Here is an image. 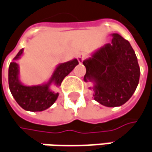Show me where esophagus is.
Listing matches in <instances>:
<instances>
[{
  "instance_id": "34e87169",
  "label": "esophagus",
  "mask_w": 152,
  "mask_h": 152,
  "mask_svg": "<svg viewBox=\"0 0 152 152\" xmlns=\"http://www.w3.org/2000/svg\"><path fill=\"white\" fill-rule=\"evenodd\" d=\"M86 58V54L85 53H79L78 55H77V60H78V62L80 64H82L83 62V60Z\"/></svg>"
}]
</instances>
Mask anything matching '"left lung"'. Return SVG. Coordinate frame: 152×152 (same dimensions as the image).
<instances>
[{
    "mask_svg": "<svg viewBox=\"0 0 152 152\" xmlns=\"http://www.w3.org/2000/svg\"><path fill=\"white\" fill-rule=\"evenodd\" d=\"M111 42L93 52L83 61L85 83H93L94 99L107 107L121 106L135 92L140 69L135 53L129 41L117 33Z\"/></svg>",
    "mask_w": 152,
    "mask_h": 152,
    "instance_id": "1",
    "label": "left lung"
}]
</instances>
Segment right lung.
<instances>
[{"label": "right lung", "instance_id": "obj_1", "mask_svg": "<svg viewBox=\"0 0 152 152\" xmlns=\"http://www.w3.org/2000/svg\"><path fill=\"white\" fill-rule=\"evenodd\" d=\"M23 53L22 48L9 65L8 84L11 94L23 110L28 111H42L52 106L59 94L51 89V85L59 87L64 78L68 76L79 63L76 58H73L68 62L58 64L47 83L28 86L20 81L19 66L17 63Z\"/></svg>", "mask_w": 152, "mask_h": 152}]
</instances>
